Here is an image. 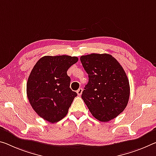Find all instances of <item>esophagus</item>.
I'll use <instances>...</instances> for the list:
<instances>
[{
	"label": "esophagus",
	"mask_w": 156,
	"mask_h": 156,
	"mask_svg": "<svg viewBox=\"0 0 156 156\" xmlns=\"http://www.w3.org/2000/svg\"><path fill=\"white\" fill-rule=\"evenodd\" d=\"M83 93V89L82 88H79L78 90H77V94L78 96H81V94H82Z\"/></svg>",
	"instance_id": "esophagus-1"
}]
</instances>
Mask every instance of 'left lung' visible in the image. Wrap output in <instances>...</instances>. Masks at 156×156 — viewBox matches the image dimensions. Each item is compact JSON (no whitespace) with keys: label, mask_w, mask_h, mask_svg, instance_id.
I'll return each instance as SVG.
<instances>
[{"label":"left lung","mask_w":156,"mask_h":156,"mask_svg":"<svg viewBox=\"0 0 156 156\" xmlns=\"http://www.w3.org/2000/svg\"><path fill=\"white\" fill-rule=\"evenodd\" d=\"M80 61L89 77L81 97L96 119L109 122L128 104L130 85L126 73L110 54L91 53L81 56Z\"/></svg>","instance_id":"obj_1"}]
</instances>
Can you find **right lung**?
I'll return each mask as SVG.
<instances>
[{
    "instance_id": "obj_1",
    "label": "right lung",
    "mask_w": 156,
    "mask_h": 156,
    "mask_svg": "<svg viewBox=\"0 0 156 156\" xmlns=\"http://www.w3.org/2000/svg\"><path fill=\"white\" fill-rule=\"evenodd\" d=\"M78 60L69 55L44 56L34 66L27 82L32 108L44 120L55 123L67 115L77 93L69 87L68 69Z\"/></svg>"
}]
</instances>
